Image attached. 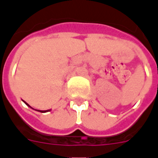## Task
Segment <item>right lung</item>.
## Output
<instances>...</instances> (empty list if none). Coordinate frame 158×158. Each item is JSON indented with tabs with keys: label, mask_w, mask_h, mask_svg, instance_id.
Here are the masks:
<instances>
[{
	"label": "right lung",
	"mask_w": 158,
	"mask_h": 158,
	"mask_svg": "<svg viewBox=\"0 0 158 158\" xmlns=\"http://www.w3.org/2000/svg\"><path fill=\"white\" fill-rule=\"evenodd\" d=\"M24 102L26 103V104H27V106H30V107H31V108H32V107H31V106H30L29 104H27V103L26 102ZM32 109H33V108H32ZM35 111H41V112H47V111H51V109H50V110H46V111H41V110H35Z\"/></svg>",
	"instance_id": "1"
}]
</instances>
